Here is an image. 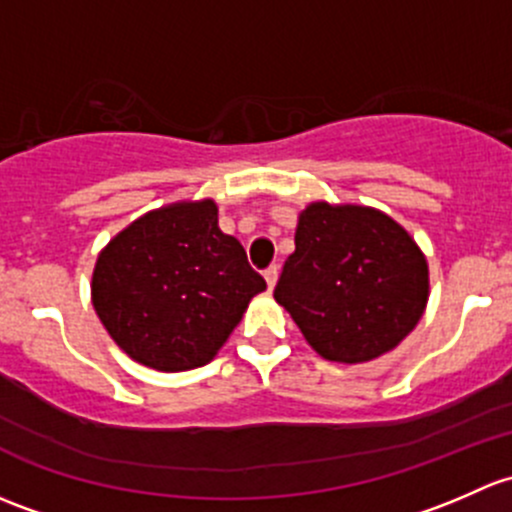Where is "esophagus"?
Wrapping results in <instances>:
<instances>
[{
	"instance_id": "1",
	"label": "esophagus",
	"mask_w": 512,
	"mask_h": 512,
	"mask_svg": "<svg viewBox=\"0 0 512 512\" xmlns=\"http://www.w3.org/2000/svg\"><path fill=\"white\" fill-rule=\"evenodd\" d=\"M263 278H266V283H268V291H273V286H276V281H278V268L268 266L266 271H263Z\"/></svg>"
}]
</instances>
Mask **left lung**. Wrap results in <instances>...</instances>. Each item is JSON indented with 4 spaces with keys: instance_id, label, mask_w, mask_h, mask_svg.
Here are the masks:
<instances>
[{
    "instance_id": "8db88e82",
    "label": "left lung",
    "mask_w": 512,
    "mask_h": 512,
    "mask_svg": "<svg viewBox=\"0 0 512 512\" xmlns=\"http://www.w3.org/2000/svg\"><path fill=\"white\" fill-rule=\"evenodd\" d=\"M308 345L330 362H370L421 320L429 266L404 226L372 207L313 202L273 291Z\"/></svg>"
}]
</instances>
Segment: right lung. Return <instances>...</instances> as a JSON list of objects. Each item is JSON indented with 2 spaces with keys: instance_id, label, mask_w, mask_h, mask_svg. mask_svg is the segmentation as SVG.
<instances>
[{
  "instance_id": "obj_1",
  "label": "right lung",
  "mask_w": 512,
  "mask_h": 512,
  "mask_svg": "<svg viewBox=\"0 0 512 512\" xmlns=\"http://www.w3.org/2000/svg\"><path fill=\"white\" fill-rule=\"evenodd\" d=\"M266 281L212 199L177 202L125 226L100 251L91 298L115 345L140 365L184 372L214 360Z\"/></svg>"
}]
</instances>
